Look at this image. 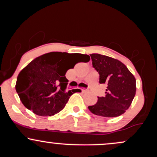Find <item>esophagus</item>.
<instances>
[{"instance_id":"1","label":"esophagus","mask_w":157,"mask_h":157,"mask_svg":"<svg viewBox=\"0 0 157 157\" xmlns=\"http://www.w3.org/2000/svg\"><path fill=\"white\" fill-rule=\"evenodd\" d=\"M81 90H82V92H85V91H88V89H82Z\"/></svg>"}]
</instances>
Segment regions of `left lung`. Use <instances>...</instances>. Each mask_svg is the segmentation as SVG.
I'll return each instance as SVG.
<instances>
[{
  "instance_id": "1",
  "label": "left lung",
  "mask_w": 157,
  "mask_h": 157,
  "mask_svg": "<svg viewBox=\"0 0 157 157\" xmlns=\"http://www.w3.org/2000/svg\"><path fill=\"white\" fill-rule=\"evenodd\" d=\"M93 67L100 75V83H105V97H98L95 105L89 106L94 114L104 117L120 116L130 107L136 94V79L125 65L117 59L91 54Z\"/></svg>"
}]
</instances>
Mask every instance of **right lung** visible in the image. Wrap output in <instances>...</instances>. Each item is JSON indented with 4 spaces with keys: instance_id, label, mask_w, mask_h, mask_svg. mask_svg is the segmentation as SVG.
<instances>
[{
    "instance_id": "add662e5",
    "label": "right lung",
    "mask_w": 157,
    "mask_h": 157,
    "mask_svg": "<svg viewBox=\"0 0 157 157\" xmlns=\"http://www.w3.org/2000/svg\"><path fill=\"white\" fill-rule=\"evenodd\" d=\"M90 57L82 54L52 52L39 56L19 73L15 89L22 103L38 116L60 112L70 96L77 89L66 91V71L79 62L87 63Z\"/></svg>"
}]
</instances>
